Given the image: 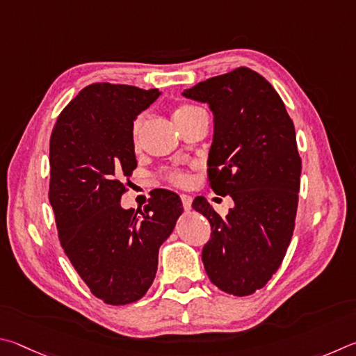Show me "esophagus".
I'll list each match as a JSON object with an SVG mask.
<instances>
[{"mask_svg": "<svg viewBox=\"0 0 356 356\" xmlns=\"http://www.w3.org/2000/svg\"><path fill=\"white\" fill-rule=\"evenodd\" d=\"M181 202H183L184 211H191L192 209V198L189 195H181Z\"/></svg>", "mask_w": 356, "mask_h": 356, "instance_id": "34e87169", "label": "esophagus"}]
</instances>
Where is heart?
I'll return each mask as SVG.
<instances>
[{"label": "heart", "mask_w": 356, "mask_h": 356, "mask_svg": "<svg viewBox=\"0 0 356 356\" xmlns=\"http://www.w3.org/2000/svg\"><path fill=\"white\" fill-rule=\"evenodd\" d=\"M198 114H207V112L194 104H181L177 111H175L173 120H175V123H179V122L188 120V118H191V117H195ZM143 127H145V115H137L134 123H133V129H131L133 147L136 149L140 145V134L143 131ZM161 177L170 184L178 186V188H184V186L189 184V175L183 170H172V168H168V170L161 172Z\"/></svg>", "instance_id": "heart-1"}]
</instances>
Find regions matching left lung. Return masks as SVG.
<instances>
[{
  "label": "left lung",
  "mask_w": 356,
  "mask_h": 356,
  "mask_svg": "<svg viewBox=\"0 0 356 356\" xmlns=\"http://www.w3.org/2000/svg\"><path fill=\"white\" fill-rule=\"evenodd\" d=\"M183 95L213 111L209 186L234 202L227 217L203 197L192 203L211 223L204 270L220 291L252 296L282 266L294 233L302 173L294 123L269 81L247 67L202 81Z\"/></svg>",
  "instance_id": "8db88e82"
}]
</instances>
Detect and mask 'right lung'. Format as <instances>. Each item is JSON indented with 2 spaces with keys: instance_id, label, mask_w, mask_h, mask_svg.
I'll use <instances>...</instances> for the list:
<instances>
[{
  "instance_id": "1",
  "label": "right lung",
  "mask_w": 356,
  "mask_h": 356,
  "mask_svg": "<svg viewBox=\"0 0 356 356\" xmlns=\"http://www.w3.org/2000/svg\"><path fill=\"white\" fill-rule=\"evenodd\" d=\"M161 95L127 84L84 87L49 139V203L60 245L95 297L128 305L145 296L158 252L183 213L179 197L153 191L142 211L123 209V178L137 167L134 118Z\"/></svg>"
}]
</instances>
